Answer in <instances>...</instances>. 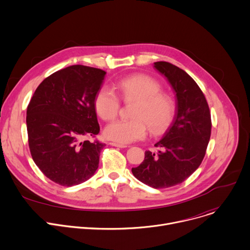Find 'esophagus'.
Masks as SVG:
<instances>
[{"label": "esophagus", "instance_id": "1", "mask_svg": "<svg viewBox=\"0 0 250 250\" xmlns=\"http://www.w3.org/2000/svg\"><path fill=\"white\" fill-rule=\"evenodd\" d=\"M111 146H114V147H118V148H126L127 146L126 145H123V144H119V143H114V142H111L109 143Z\"/></svg>", "mask_w": 250, "mask_h": 250}]
</instances>
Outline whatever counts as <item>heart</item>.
I'll list each match as a JSON object with an SVG mask.
<instances>
[{"label":"heart","mask_w":250,"mask_h":250,"mask_svg":"<svg viewBox=\"0 0 250 250\" xmlns=\"http://www.w3.org/2000/svg\"><path fill=\"white\" fill-rule=\"evenodd\" d=\"M116 89L125 101L137 100L133 111L135 119H118L108 124L104 129L106 139L123 145L132 143L145 138L148 126L158 134L172 122L175 103L161 92L162 85L156 79L144 74L132 75L118 81ZM94 106L98 116L108 121L118 115L121 102L113 89L103 85L95 95Z\"/></svg>","instance_id":"heart-1"}]
</instances>
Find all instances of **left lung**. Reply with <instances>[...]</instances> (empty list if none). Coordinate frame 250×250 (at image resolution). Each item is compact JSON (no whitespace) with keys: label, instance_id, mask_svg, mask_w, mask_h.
Instances as JSON below:
<instances>
[{"label":"left lung","instance_id":"8db88e82","mask_svg":"<svg viewBox=\"0 0 250 250\" xmlns=\"http://www.w3.org/2000/svg\"><path fill=\"white\" fill-rule=\"evenodd\" d=\"M154 67L176 93V113L155 144L158 153L146 151L144 161L132 168V173L145 185L164 188L183 183L200 167L209 142L211 120L203 91L185 70L167 62H154Z\"/></svg>","mask_w":250,"mask_h":250}]
</instances>
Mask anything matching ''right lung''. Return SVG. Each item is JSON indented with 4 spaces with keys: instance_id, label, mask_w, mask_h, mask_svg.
Instances as JSON below:
<instances>
[{
    "instance_id": "right-lung-1",
    "label": "right lung",
    "mask_w": 250,
    "mask_h": 250,
    "mask_svg": "<svg viewBox=\"0 0 250 250\" xmlns=\"http://www.w3.org/2000/svg\"><path fill=\"white\" fill-rule=\"evenodd\" d=\"M106 72L71 65L46 77L26 109L29 147L42 174L65 187L79 185L96 172L105 144L90 142L100 131L94 99Z\"/></svg>"
}]
</instances>
